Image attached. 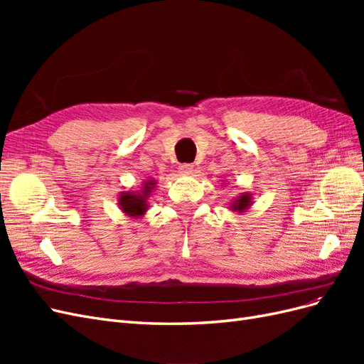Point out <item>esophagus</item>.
<instances>
[{"label": "esophagus", "instance_id": "esophagus-1", "mask_svg": "<svg viewBox=\"0 0 364 364\" xmlns=\"http://www.w3.org/2000/svg\"><path fill=\"white\" fill-rule=\"evenodd\" d=\"M194 171V167L191 164H182L179 167V173L181 174H191Z\"/></svg>", "mask_w": 364, "mask_h": 364}]
</instances>
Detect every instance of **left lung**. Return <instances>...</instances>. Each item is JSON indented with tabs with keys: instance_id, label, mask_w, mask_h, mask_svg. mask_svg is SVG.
I'll return each instance as SVG.
<instances>
[{
	"instance_id": "left-lung-1",
	"label": "left lung",
	"mask_w": 364,
	"mask_h": 364,
	"mask_svg": "<svg viewBox=\"0 0 364 364\" xmlns=\"http://www.w3.org/2000/svg\"><path fill=\"white\" fill-rule=\"evenodd\" d=\"M252 205H253V194L250 191H246V193H241L240 196L235 197V199L230 200L228 208L232 213L243 214L247 211V209L252 208Z\"/></svg>"
}]
</instances>
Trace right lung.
Returning a JSON list of instances; mask_svg holds the SVG:
<instances>
[{
	"instance_id": "add662e5",
	"label": "right lung",
	"mask_w": 364,
	"mask_h": 364,
	"mask_svg": "<svg viewBox=\"0 0 364 364\" xmlns=\"http://www.w3.org/2000/svg\"><path fill=\"white\" fill-rule=\"evenodd\" d=\"M156 183V179L149 178L136 191H121L117 199L121 213L130 218L144 217L149 211V197L155 191Z\"/></svg>"
}]
</instances>
